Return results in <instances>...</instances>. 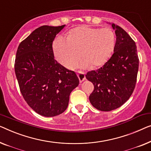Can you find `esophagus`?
Listing matches in <instances>:
<instances>
[{
	"mask_svg": "<svg viewBox=\"0 0 151 151\" xmlns=\"http://www.w3.org/2000/svg\"><path fill=\"white\" fill-rule=\"evenodd\" d=\"M77 76L78 78H79L80 82H83L85 79H86V75H85V74L81 71H77Z\"/></svg>",
	"mask_w": 151,
	"mask_h": 151,
	"instance_id": "esophagus-1",
	"label": "esophagus"
}]
</instances>
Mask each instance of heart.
Segmentation results:
<instances>
[{
    "instance_id": "b5f03b06",
    "label": "heart",
    "mask_w": 151,
    "mask_h": 151,
    "mask_svg": "<svg viewBox=\"0 0 151 151\" xmlns=\"http://www.w3.org/2000/svg\"><path fill=\"white\" fill-rule=\"evenodd\" d=\"M115 35L108 28L96 29L80 27L70 31L67 38L57 37L53 43L55 57L59 63L68 68L78 61L80 68L89 63L97 66L107 60L115 46Z\"/></svg>"
}]
</instances>
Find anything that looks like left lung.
Returning <instances> with one entry per match:
<instances>
[{"label": "left lung", "instance_id": "8db88e82", "mask_svg": "<svg viewBox=\"0 0 151 151\" xmlns=\"http://www.w3.org/2000/svg\"><path fill=\"white\" fill-rule=\"evenodd\" d=\"M111 27L116 35L114 54L103 66L86 75L94 87L89 97L90 103L103 111L117 109L130 98L139 67L135 42L120 27L114 23Z\"/></svg>", "mask_w": 151, "mask_h": 151}]
</instances>
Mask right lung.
I'll use <instances>...</instances> for the list:
<instances>
[{
  "mask_svg": "<svg viewBox=\"0 0 151 151\" xmlns=\"http://www.w3.org/2000/svg\"><path fill=\"white\" fill-rule=\"evenodd\" d=\"M65 25H44L19 44L15 73L25 101L36 113L46 117L62 114L70 94L79 83L74 71L54 59L52 42Z\"/></svg>",
  "mask_w": 151,
  "mask_h": 151,
  "instance_id": "1",
  "label": "right lung"
}]
</instances>
